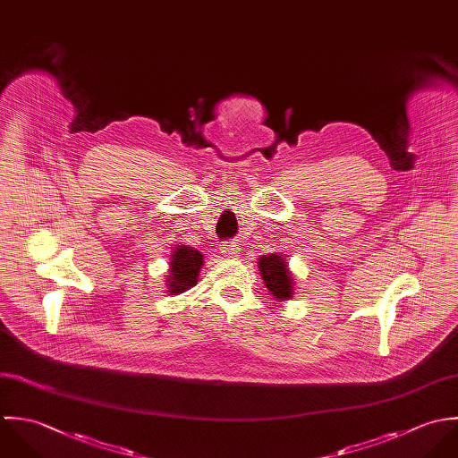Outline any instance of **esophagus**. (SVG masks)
I'll use <instances>...</instances> for the list:
<instances>
[{"label": "esophagus", "mask_w": 458, "mask_h": 458, "mask_svg": "<svg viewBox=\"0 0 458 458\" xmlns=\"http://www.w3.org/2000/svg\"><path fill=\"white\" fill-rule=\"evenodd\" d=\"M239 250H241L239 244H237V242H232V241L221 244V253H223L225 257H228V259H237V257H239Z\"/></svg>", "instance_id": "1"}]
</instances>
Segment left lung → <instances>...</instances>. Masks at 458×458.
Wrapping results in <instances>:
<instances>
[{
  "instance_id": "left-lung-1",
  "label": "left lung",
  "mask_w": 458,
  "mask_h": 458,
  "mask_svg": "<svg viewBox=\"0 0 458 458\" xmlns=\"http://www.w3.org/2000/svg\"><path fill=\"white\" fill-rule=\"evenodd\" d=\"M260 275L264 277L266 286L271 290V293L276 299H290L293 292V281L292 276L286 269V260L279 255H267L262 257L259 262Z\"/></svg>"
}]
</instances>
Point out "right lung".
<instances>
[{
	"label": "right lung",
	"instance_id": "add662e5",
	"mask_svg": "<svg viewBox=\"0 0 458 458\" xmlns=\"http://www.w3.org/2000/svg\"><path fill=\"white\" fill-rule=\"evenodd\" d=\"M203 266V255L189 246H179L170 260V276L168 286L172 295L181 293L183 290L196 284L199 269Z\"/></svg>",
	"mask_w": 458,
	"mask_h": 458
}]
</instances>
